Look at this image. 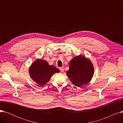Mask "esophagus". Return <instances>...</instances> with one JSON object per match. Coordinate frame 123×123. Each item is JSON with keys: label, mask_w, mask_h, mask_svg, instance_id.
Returning a JSON list of instances; mask_svg holds the SVG:
<instances>
[{"label": "esophagus", "mask_w": 123, "mask_h": 123, "mask_svg": "<svg viewBox=\"0 0 123 123\" xmlns=\"http://www.w3.org/2000/svg\"><path fill=\"white\" fill-rule=\"evenodd\" d=\"M59 69H60V71H61V72H64V68H63V67H60V68H59Z\"/></svg>", "instance_id": "34e87169"}]
</instances>
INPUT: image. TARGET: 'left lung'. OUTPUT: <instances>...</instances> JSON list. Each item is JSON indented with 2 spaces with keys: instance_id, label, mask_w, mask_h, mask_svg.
Returning a JSON list of instances; mask_svg holds the SVG:
<instances>
[{
  "instance_id": "1",
  "label": "left lung",
  "mask_w": 123,
  "mask_h": 123,
  "mask_svg": "<svg viewBox=\"0 0 123 123\" xmlns=\"http://www.w3.org/2000/svg\"><path fill=\"white\" fill-rule=\"evenodd\" d=\"M94 72V66L91 61L80 55L70 61L66 74L74 85L80 87L90 82Z\"/></svg>"
}]
</instances>
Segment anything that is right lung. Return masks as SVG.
I'll list each match as a JSON object with an SVG mask.
<instances>
[{"label":"right lung","mask_w":123,"mask_h":123,"mask_svg":"<svg viewBox=\"0 0 123 123\" xmlns=\"http://www.w3.org/2000/svg\"><path fill=\"white\" fill-rule=\"evenodd\" d=\"M59 71L54 66L50 65L46 61L41 59L35 60L29 70L31 79L40 86L46 84L53 75Z\"/></svg>","instance_id":"obj_1"}]
</instances>
